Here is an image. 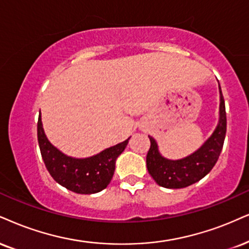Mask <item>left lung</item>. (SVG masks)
Masks as SVG:
<instances>
[{"label": "left lung", "instance_id": "obj_1", "mask_svg": "<svg viewBox=\"0 0 249 249\" xmlns=\"http://www.w3.org/2000/svg\"><path fill=\"white\" fill-rule=\"evenodd\" d=\"M219 122L213 135L205 141L203 145L186 158L171 160L164 158L158 150L157 142L151 136L149 152L146 155V167L150 176L159 186L165 188H185L197 182L213 170L220 152L226 135V112L225 101L220 90Z\"/></svg>", "mask_w": 249, "mask_h": 249}]
</instances>
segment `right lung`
<instances>
[{
    "instance_id": "add662e5",
    "label": "right lung",
    "mask_w": 249,
    "mask_h": 249,
    "mask_svg": "<svg viewBox=\"0 0 249 249\" xmlns=\"http://www.w3.org/2000/svg\"><path fill=\"white\" fill-rule=\"evenodd\" d=\"M129 139L89 158H72L52 145L38 119V142L41 157L52 178L77 194H94L105 189L115 171L116 158L124 152Z\"/></svg>"
}]
</instances>
